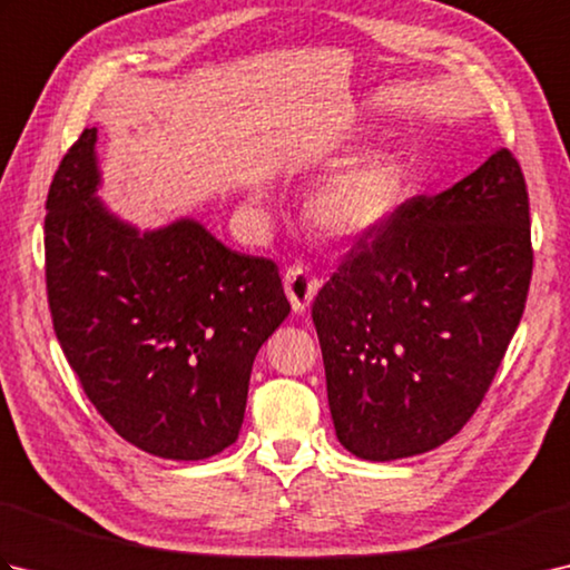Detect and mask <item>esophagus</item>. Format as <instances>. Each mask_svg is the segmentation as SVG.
Listing matches in <instances>:
<instances>
[{
  "mask_svg": "<svg viewBox=\"0 0 570 570\" xmlns=\"http://www.w3.org/2000/svg\"><path fill=\"white\" fill-rule=\"evenodd\" d=\"M284 288H286L288 301H292V308L296 313H306L311 301L318 294L321 282L313 274H308L306 266L294 264V266H288L284 274Z\"/></svg>",
  "mask_w": 570,
  "mask_h": 570,
  "instance_id": "1",
  "label": "esophagus"
}]
</instances>
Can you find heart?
Segmentation results:
<instances>
[{"label": "heart", "instance_id": "obj_1", "mask_svg": "<svg viewBox=\"0 0 570 570\" xmlns=\"http://www.w3.org/2000/svg\"><path fill=\"white\" fill-rule=\"evenodd\" d=\"M399 193V164L390 154L372 151L323 178L306 203V217L323 237L357 239L386 220Z\"/></svg>", "mask_w": 570, "mask_h": 570}]
</instances>
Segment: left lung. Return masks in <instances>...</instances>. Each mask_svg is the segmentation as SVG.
<instances>
[{
	"label": "left lung",
	"mask_w": 570,
	"mask_h": 570,
	"mask_svg": "<svg viewBox=\"0 0 570 570\" xmlns=\"http://www.w3.org/2000/svg\"><path fill=\"white\" fill-rule=\"evenodd\" d=\"M531 266L529 193L510 149L362 235L311 311L337 441L384 463L453 439L522 321Z\"/></svg>",
	"instance_id": "left-lung-1"
}]
</instances>
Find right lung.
I'll return each mask as SVG.
<instances>
[{
  "mask_svg": "<svg viewBox=\"0 0 570 570\" xmlns=\"http://www.w3.org/2000/svg\"><path fill=\"white\" fill-rule=\"evenodd\" d=\"M98 129L60 161L46 198L53 331L98 414L131 445L203 460L242 429L254 357L288 316L278 266L196 220L151 233L95 196Z\"/></svg>",
  "mask_w": 570,
  "mask_h": 570,
  "instance_id": "1",
  "label": "right lung"
}]
</instances>
